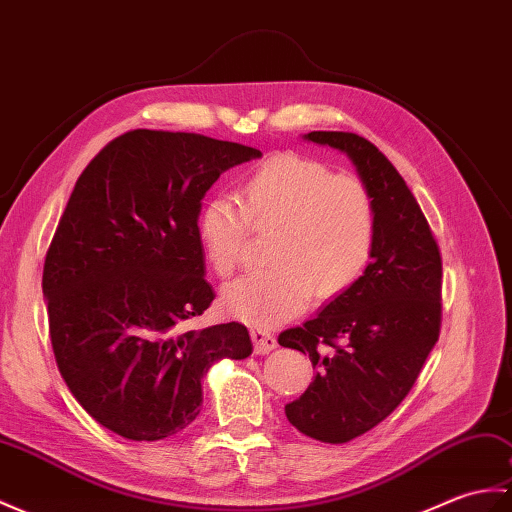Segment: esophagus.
<instances>
[{
	"instance_id": "1",
	"label": "esophagus",
	"mask_w": 512,
	"mask_h": 512,
	"mask_svg": "<svg viewBox=\"0 0 512 512\" xmlns=\"http://www.w3.org/2000/svg\"><path fill=\"white\" fill-rule=\"evenodd\" d=\"M251 340H253L255 353H259V355H266V353H270L272 349L277 347V338L272 336L270 331H266V329H253L251 331Z\"/></svg>"
}]
</instances>
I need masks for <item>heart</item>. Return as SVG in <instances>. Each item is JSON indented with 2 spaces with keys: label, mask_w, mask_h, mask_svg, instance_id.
<instances>
[{
  "label": "heart",
  "mask_w": 512,
  "mask_h": 512,
  "mask_svg": "<svg viewBox=\"0 0 512 512\" xmlns=\"http://www.w3.org/2000/svg\"><path fill=\"white\" fill-rule=\"evenodd\" d=\"M251 229L275 235L272 268L233 281L222 307L242 323L275 327L303 312L312 292L334 299L364 275L375 246V202L358 178L281 152L244 178L242 205L229 196L200 205L196 233L218 277L240 266Z\"/></svg>",
  "instance_id": "1"
}]
</instances>
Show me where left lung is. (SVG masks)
<instances>
[{"instance_id": "1", "label": "left lung", "mask_w": 512, "mask_h": 512, "mask_svg": "<svg viewBox=\"0 0 512 512\" xmlns=\"http://www.w3.org/2000/svg\"><path fill=\"white\" fill-rule=\"evenodd\" d=\"M305 139L347 154L375 202L364 275L316 318L279 334L281 347L307 353L316 368L285 417L305 436L340 445L382 423L417 382L441 334L443 261L417 198L384 152L338 130Z\"/></svg>"}]
</instances>
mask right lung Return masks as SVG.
<instances>
[{"mask_svg": "<svg viewBox=\"0 0 512 512\" xmlns=\"http://www.w3.org/2000/svg\"><path fill=\"white\" fill-rule=\"evenodd\" d=\"M261 157L233 141L128 130L80 174L43 266L54 358L76 401L128 441L192 423L202 377L253 353L240 323L185 331L213 301L196 233L224 170Z\"/></svg>", "mask_w": 512, "mask_h": 512, "instance_id": "1", "label": "right lung"}]
</instances>
